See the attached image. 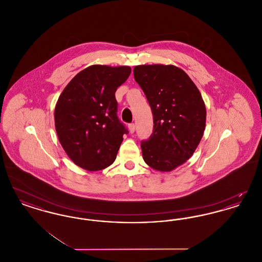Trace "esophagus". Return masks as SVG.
Here are the masks:
<instances>
[{"label": "esophagus", "mask_w": 262, "mask_h": 262, "mask_svg": "<svg viewBox=\"0 0 262 262\" xmlns=\"http://www.w3.org/2000/svg\"><path fill=\"white\" fill-rule=\"evenodd\" d=\"M128 129H129L130 134H134L135 130H136V125L135 124H129L128 125Z\"/></svg>", "instance_id": "34e87169"}]
</instances>
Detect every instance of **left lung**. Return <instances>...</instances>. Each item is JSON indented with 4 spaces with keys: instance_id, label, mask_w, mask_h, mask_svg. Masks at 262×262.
Here are the masks:
<instances>
[{
    "instance_id": "left-lung-1",
    "label": "left lung",
    "mask_w": 262,
    "mask_h": 262,
    "mask_svg": "<svg viewBox=\"0 0 262 262\" xmlns=\"http://www.w3.org/2000/svg\"><path fill=\"white\" fill-rule=\"evenodd\" d=\"M153 114V133L141 141L144 162L171 172L188 160L200 144L206 108L199 88L173 64H140L134 69Z\"/></svg>"
}]
</instances>
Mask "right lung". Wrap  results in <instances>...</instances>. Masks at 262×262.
<instances>
[{"instance_id":"add662e5","label":"right lung","mask_w":262,"mask_h":262,"mask_svg":"<svg viewBox=\"0 0 262 262\" xmlns=\"http://www.w3.org/2000/svg\"><path fill=\"white\" fill-rule=\"evenodd\" d=\"M132 73L127 66L93 64L62 90L55 107V126L62 148L90 172L112 165L127 129L117 116L115 97Z\"/></svg>"}]
</instances>
